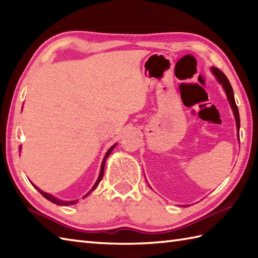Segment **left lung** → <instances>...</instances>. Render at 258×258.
<instances>
[{"mask_svg":"<svg viewBox=\"0 0 258 258\" xmlns=\"http://www.w3.org/2000/svg\"><path fill=\"white\" fill-rule=\"evenodd\" d=\"M211 72L213 73V75L215 76V79L217 80L218 83L222 85V87L225 91V94L227 96V100L229 102V105H231L232 109H233V114H234V117L235 120H236V127H237V139L239 140V127H240V120H239V113H238V108L236 103H235V98H234V92L233 89L231 86V83H229L228 79L226 78V75L224 74L222 71H220L216 68L212 67L211 68Z\"/></svg>","mask_w":258,"mask_h":258,"instance_id":"obj_1","label":"left lung"}]
</instances>
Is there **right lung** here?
Returning a JSON list of instances; mask_svg holds the SVG:
<instances>
[{"label": "right lung", "mask_w": 258, "mask_h": 258, "mask_svg": "<svg viewBox=\"0 0 258 258\" xmlns=\"http://www.w3.org/2000/svg\"><path fill=\"white\" fill-rule=\"evenodd\" d=\"M116 146V144H114L113 146H111L108 149V151L106 152V154H105V156H104V158H103V162H102V165H101V171H100V175H98V177H97V179H96V182H95V184L93 185V187L90 189V191L87 194H85L84 196H83V199L84 197H86V196H89L93 190H94L96 187H97V185L100 184V182L102 180V178H103V175H104V167H105V162H106V160H107V157L109 156V154H111L112 153V151L114 150V147ZM20 150H21V146H20ZM33 186H34V187L40 191V193L45 197L46 200H48L50 202H52V203H54V204H56V205H61V206H68V205H74V204H76V203L79 202V200H75V201H62V200H58V199H56L55 196H53V195H51V194H48V193H45V191H43V190H41L40 188L37 187V186H35L34 184H33Z\"/></svg>", "instance_id": "obj_1"}]
</instances>
